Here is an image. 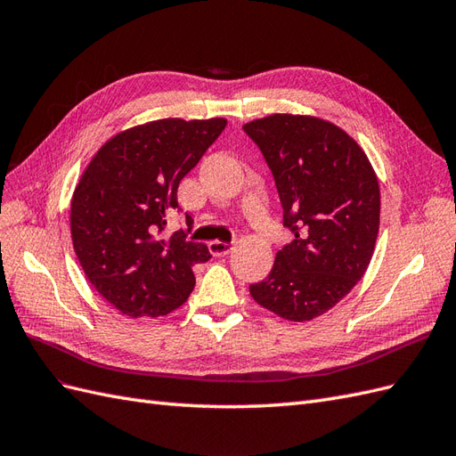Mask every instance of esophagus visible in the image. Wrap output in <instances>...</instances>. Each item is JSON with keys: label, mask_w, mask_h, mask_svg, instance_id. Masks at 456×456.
I'll list each match as a JSON object with an SVG mask.
<instances>
[{"label": "esophagus", "mask_w": 456, "mask_h": 456, "mask_svg": "<svg viewBox=\"0 0 456 456\" xmlns=\"http://www.w3.org/2000/svg\"><path fill=\"white\" fill-rule=\"evenodd\" d=\"M208 248H210V254H212V256L221 257V256H227V254L232 250V244L221 242V240H212L210 244H208Z\"/></svg>", "instance_id": "34e87169"}]
</instances>
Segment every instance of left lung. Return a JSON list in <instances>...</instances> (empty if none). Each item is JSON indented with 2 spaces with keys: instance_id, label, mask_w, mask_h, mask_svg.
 Returning <instances> with one entry per match:
<instances>
[{
  "instance_id": "obj_1",
  "label": "left lung",
  "mask_w": 456,
  "mask_h": 456,
  "mask_svg": "<svg viewBox=\"0 0 456 456\" xmlns=\"http://www.w3.org/2000/svg\"><path fill=\"white\" fill-rule=\"evenodd\" d=\"M242 127L275 177L282 224L294 232L250 294L286 321H311L365 275L380 225L379 179L357 141L315 116L271 114Z\"/></svg>"
}]
</instances>
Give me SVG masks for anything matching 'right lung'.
Instances as JSON below:
<instances>
[{
  "label": "right lung",
  "instance_id": "obj_1",
  "mask_svg": "<svg viewBox=\"0 0 456 456\" xmlns=\"http://www.w3.org/2000/svg\"><path fill=\"white\" fill-rule=\"evenodd\" d=\"M225 126V118H164L129 127L97 151L77 181L70 202L74 252L91 286L120 314H172L194 289L192 265L212 257L183 229L170 237L164 231L179 210L181 179Z\"/></svg>",
  "mask_w": 456,
  "mask_h": 456
}]
</instances>
